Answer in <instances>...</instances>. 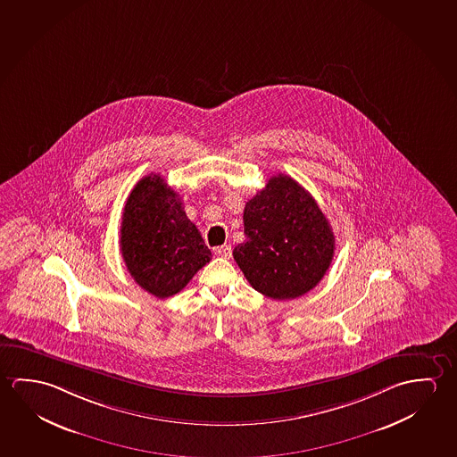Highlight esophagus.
<instances>
[{
    "instance_id": "obj_1",
    "label": "esophagus",
    "mask_w": 457,
    "mask_h": 457,
    "mask_svg": "<svg viewBox=\"0 0 457 457\" xmlns=\"http://www.w3.org/2000/svg\"><path fill=\"white\" fill-rule=\"evenodd\" d=\"M215 253L218 256H221V258H225V260H229L232 254L231 245H221V247L215 248Z\"/></svg>"
}]
</instances>
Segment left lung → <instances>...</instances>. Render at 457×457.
<instances>
[{"label":"left lung","mask_w":457,"mask_h":457,"mask_svg":"<svg viewBox=\"0 0 457 457\" xmlns=\"http://www.w3.org/2000/svg\"><path fill=\"white\" fill-rule=\"evenodd\" d=\"M245 242L232 256L256 292L293 300L322 280L335 236L314 197L292 177H270L244 209Z\"/></svg>","instance_id":"1"}]
</instances>
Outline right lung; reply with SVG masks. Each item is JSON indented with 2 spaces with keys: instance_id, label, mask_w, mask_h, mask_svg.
<instances>
[{
  "instance_id": "add662e5",
  "label": "right lung",
  "mask_w": 457,
  "mask_h": 457,
  "mask_svg": "<svg viewBox=\"0 0 457 457\" xmlns=\"http://www.w3.org/2000/svg\"><path fill=\"white\" fill-rule=\"evenodd\" d=\"M120 253L135 282L156 298L183 290L212 258L180 197L157 173L143 177L129 195Z\"/></svg>"
}]
</instances>
